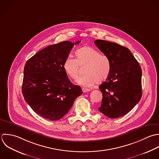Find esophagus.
I'll return each instance as SVG.
<instances>
[{"mask_svg":"<svg viewBox=\"0 0 159 159\" xmlns=\"http://www.w3.org/2000/svg\"><path fill=\"white\" fill-rule=\"evenodd\" d=\"M89 91H90V90L89 89L82 88V92H83L84 93H85V92H89Z\"/></svg>","mask_w":159,"mask_h":159,"instance_id":"obj_1","label":"esophagus"}]
</instances>
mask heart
<instances>
[{
  "label": "heart",
  "instance_id": "1",
  "mask_svg": "<svg viewBox=\"0 0 159 159\" xmlns=\"http://www.w3.org/2000/svg\"><path fill=\"white\" fill-rule=\"evenodd\" d=\"M75 59L67 58L63 63V69L67 75L76 79L80 72V67H84V75L80 77L76 82L84 87H91L95 83L100 84L109 77L111 64L109 57L105 54L91 46H85L75 52Z\"/></svg>",
  "mask_w": 159,
  "mask_h": 159
}]
</instances>
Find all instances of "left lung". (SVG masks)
Listing matches in <instances>:
<instances>
[{
    "instance_id": "obj_1",
    "label": "left lung",
    "mask_w": 159,
    "mask_h": 159,
    "mask_svg": "<svg viewBox=\"0 0 159 159\" xmlns=\"http://www.w3.org/2000/svg\"><path fill=\"white\" fill-rule=\"evenodd\" d=\"M97 48L110 59L111 70L100 85L103 98L99 111L110 118L126 115L142 97V70L127 48L105 40L95 41Z\"/></svg>"
}]
</instances>
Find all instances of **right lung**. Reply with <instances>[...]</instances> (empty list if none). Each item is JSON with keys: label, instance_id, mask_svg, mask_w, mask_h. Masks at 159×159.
<instances>
[{"label": "right lung", "instance_id": "obj_1", "mask_svg": "<svg viewBox=\"0 0 159 159\" xmlns=\"http://www.w3.org/2000/svg\"><path fill=\"white\" fill-rule=\"evenodd\" d=\"M62 41L50 45L29 59L25 66L22 93L25 100L38 115L51 120L62 118L82 93L74 85L63 69L74 44Z\"/></svg>", "mask_w": 159, "mask_h": 159}]
</instances>
